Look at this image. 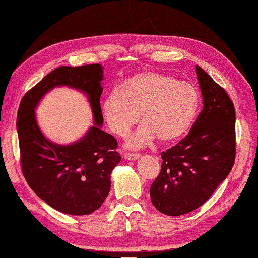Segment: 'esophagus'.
<instances>
[{
    "instance_id": "esophagus-1",
    "label": "esophagus",
    "mask_w": 258,
    "mask_h": 258,
    "mask_svg": "<svg viewBox=\"0 0 258 258\" xmlns=\"http://www.w3.org/2000/svg\"><path fill=\"white\" fill-rule=\"evenodd\" d=\"M139 158H141V155H139V154H135V153L124 154V159L128 160V161H135V160H137Z\"/></svg>"
}]
</instances>
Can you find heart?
Masks as SVG:
<instances>
[{"mask_svg": "<svg viewBox=\"0 0 258 258\" xmlns=\"http://www.w3.org/2000/svg\"><path fill=\"white\" fill-rule=\"evenodd\" d=\"M200 98L191 83L158 72H141L128 78L121 89L105 97L101 111L107 125L124 137L139 119L144 122L126 142L129 149H141L157 136L174 142L186 134L199 109Z\"/></svg>", "mask_w": 258, "mask_h": 258, "instance_id": "b5f03b06", "label": "heart"}]
</instances>
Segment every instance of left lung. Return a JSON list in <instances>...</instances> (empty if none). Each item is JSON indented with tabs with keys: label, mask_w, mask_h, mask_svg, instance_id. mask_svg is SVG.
<instances>
[{
	"label": "left lung",
	"mask_w": 258,
	"mask_h": 258,
	"mask_svg": "<svg viewBox=\"0 0 258 258\" xmlns=\"http://www.w3.org/2000/svg\"><path fill=\"white\" fill-rule=\"evenodd\" d=\"M196 73L204 108L187 136L162 152L161 171L150 188L152 204L168 216L204 205L234 164V105L200 66Z\"/></svg>",
	"instance_id": "8db88e82"
}]
</instances>
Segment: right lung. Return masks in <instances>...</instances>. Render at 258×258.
<instances>
[{
	"instance_id": "1",
	"label": "right lung",
	"mask_w": 258,
	"mask_h": 258,
	"mask_svg": "<svg viewBox=\"0 0 258 258\" xmlns=\"http://www.w3.org/2000/svg\"><path fill=\"white\" fill-rule=\"evenodd\" d=\"M104 69L99 64L60 66L50 72L23 97L17 115L23 174L35 194L53 209L89 215L99 209L111 189V174L121 161L116 139L105 133L99 98ZM56 86L86 94L94 124L77 142L61 146L46 139L37 124L35 109Z\"/></svg>"
}]
</instances>
